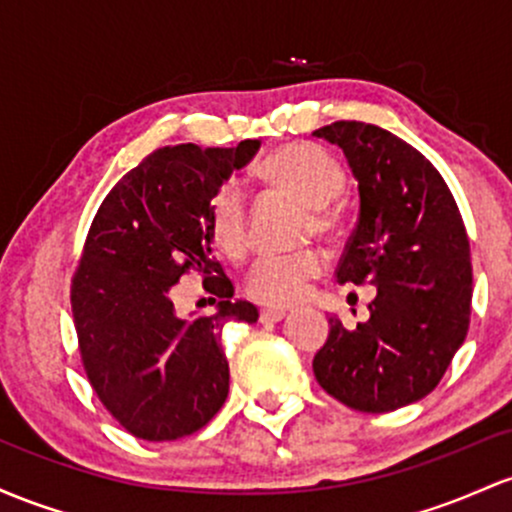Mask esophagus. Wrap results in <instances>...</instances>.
I'll return each mask as SVG.
<instances>
[{
    "label": "esophagus",
    "mask_w": 512,
    "mask_h": 512,
    "mask_svg": "<svg viewBox=\"0 0 512 512\" xmlns=\"http://www.w3.org/2000/svg\"><path fill=\"white\" fill-rule=\"evenodd\" d=\"M285 317V309H261V314H258L261 324H278V321H283Z\"/></svg>",
    "instance_id": "obj_1"
}]
</instances>
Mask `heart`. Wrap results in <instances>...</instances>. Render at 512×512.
Wrapping results in <instances>:
<instances>
[{
	"label": "heart",
	"mask_w": 512,
	"mask_h": 512,
	"mask_svg": "<svg viewBox=\"0 0 512 512\" xmlns=\"http://www.w3.org/2000/svg\"><path fill=\"white\" fill-rule=\"evenodd\" d=\"M258 176L302 203L307 212L304 232L333 239L341 232L343 215L333 200L343 193L346 174L324 147L314 142H287L258 164ZM208 237L217 251L239 258L249 249V215L237 183H222L208 203ZM324 271V258L317 251L292 256H258L244 280V292L258 304L287 307L297 302L314 278Z\"/></svg>",
	"instance_id": "heart-1"
}]
</instances>
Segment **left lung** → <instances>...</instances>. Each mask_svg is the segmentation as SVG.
<instances>
[{
	"label": "left lung",
	"instance_id": "left-lung-1",
	"mask_svg": "<svg viewBox=\"0 0 512 512\" xmlns=\"http://www.w3.org/2000/svg\"><path fill=\"white\" fill-rule=\"evenodd\" d=\"M314 135L343 149L360 191L336 280L377 287L365 324L346 329L329 317L314 377L350 409L396 411L438 387L467 336V229L438 169L389 130L336 120Z\"/></svg>",
	"mask_w": 512,
	"mask_h": 512
}]
</instances>
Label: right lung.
Returning a JSON list of instances; mask_svg holds the SVG:
<instances>
[{"label": "right lung", "instance_id": "1", "mask_svg": "<svg viewBox=\"0 0 512 512\" xmlns=\"http://www.w3.org/2000/svg\"><path fill=\"white\" fill-rule=\"evenodd\" d=\"M256 149L258 140L229 149L159 147L96 210L70 285L74 329L89 384L135 438H186L225 404L222 329L254 324L258 309L232 302L234 285L212 256L205 215L212 193ZM188 272L221 300L210 318L173 312L170 292Z\"/></svg>", "mask_w": 512, "mask_h": 512}]
</instances>
